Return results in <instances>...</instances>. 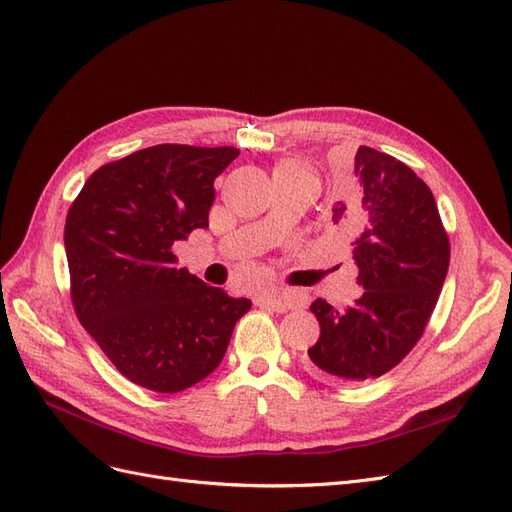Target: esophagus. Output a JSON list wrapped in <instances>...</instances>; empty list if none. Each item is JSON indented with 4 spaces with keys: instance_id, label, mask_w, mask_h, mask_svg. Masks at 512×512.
Wrapping results in <instances>:
<instances>
[{
    "instance_id": "esophagus-1",
    "label": "esophagus",
    "mask_w": 512,
    "mask_h": 512,
    "mask_svg": "<svg viewBox=\"0 0 512 512\" xmlns=\"http://www.w3.org/2000/svg\"><path fill=\"white\" fill-rule=\"evenodd\" d=\"M256 305L275 309V312H288V309L299 307V299L294 292L286 290H265L256 294Z\"/></svg>"
}]
</instances>
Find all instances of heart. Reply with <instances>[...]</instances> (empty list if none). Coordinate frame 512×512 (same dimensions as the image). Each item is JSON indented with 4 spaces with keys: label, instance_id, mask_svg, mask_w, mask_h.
<instances>
[{
    "label": "heart",
    "instance_id": "b5f03b06",
    "mask_svg": "<svg viewBox=\"0 0 512 512\" xmlns=\"http://www.w3.org/2000/svg\"><path fill=\"white\" fill-rule=\"evenodd\" d=\"M309 173H312V170L301 162H282L275 166V175H309Z\"/></svg>",
    "mask_w": 512,
    "mask_h": 512
}]
</instances>
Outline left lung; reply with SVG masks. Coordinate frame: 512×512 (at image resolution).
<instances>
[{"label":"left lung","mask_w":512,"mask_h":512,"mask_svg":"<svg viewBox=\"0 0 512 512\" xmlns=\"http://www.w3.org/2000/svg\"><path fill=\"white\" fill-rule=\"evenodd\" d=\"M329 224L350 237L363 292L344 312L322 299L309 307L320 339L307 350V369L333 382L380 378L421 339L446 280L451 243L427 183L371 147L356 151L352 185Z\"/></svg>","instance_id":"1"}]
</instances>
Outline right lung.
I'll return each instance as SVG.
<instances>
[{
	"label": "right lung",
	"mask_w": 512,
	"mask_h": 512,
	"mask_svg": "<svg viewBox=\"0 0 512 512\" xmlns=\"http://www.w3.org/2000/svg\"><path fill=\"white\" fill-rule=\"evenodd\" d=\"M235 147L156 145L100 166L68 209L76 318L121 376L179 393L224 359L252 307L177 267L173 243L209 226L213 181Z\"/></svg>",
	"instance_id": "obj_1"
}]
</instances>
